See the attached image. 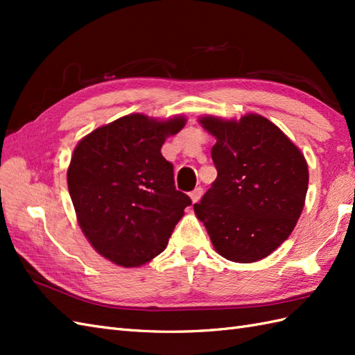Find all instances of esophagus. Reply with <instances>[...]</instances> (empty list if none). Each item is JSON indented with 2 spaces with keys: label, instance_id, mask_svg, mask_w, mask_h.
Wrapping results in <instances>:
<instances>
[{
  "label": "esophagus",
  "instance_id": "34e87169",
  "mask_svg": "<svg viewBox=\"0 0 355 355\" xmlns=\"http://www.w3.org/2000/svg\"><path fill=\"white\" fill-rule=\"evenodd\" d=\"M202 195V187H195V189L191 192V198L193 202H197Z\"/></svg>",
  "mask_w": 355,
  "mask_h": 355
}]
</instances>
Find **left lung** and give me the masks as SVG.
<instances>
[{"label": "left lung", "mask_w": 355, "mask_h": 355, "mask_svg": "<svg viewBox=\"0 0 355 355\" xmlns=\"http://www.w3.org/2000/svg\"><path fill=\"white\" fill-rule=\"evenodd\" d=\"M215 135L218 177L195 214L215 250L233 262L266 258L290 236L302 214L308 166L302 153L266 117H202Z\"/></svg>", "instance_id": "1"}]
</instances>
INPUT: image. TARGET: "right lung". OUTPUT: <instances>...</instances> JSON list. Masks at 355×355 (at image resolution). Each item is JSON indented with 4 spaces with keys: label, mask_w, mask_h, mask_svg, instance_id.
Wrapping results in <instances>:
<instances>
[{
    "label": "right lung",
    "mask_w": 355,
    "mask_h": 355,
    "mask_svg": "<svg viewBox=\"0 0 355 355\" xmlns=\"http://www.w3.org/2000/svg\"><path fill=\"white\" fill-rule=\"evenodd\" d=\"M183 117L157 122L131 114L79 141L67 182L79 225L103 258L139 267L160 254L192 205L175 189L173 164L162 155Z\"/></svg>",
    "instance_id": "add662e5"
}]
</instances>
